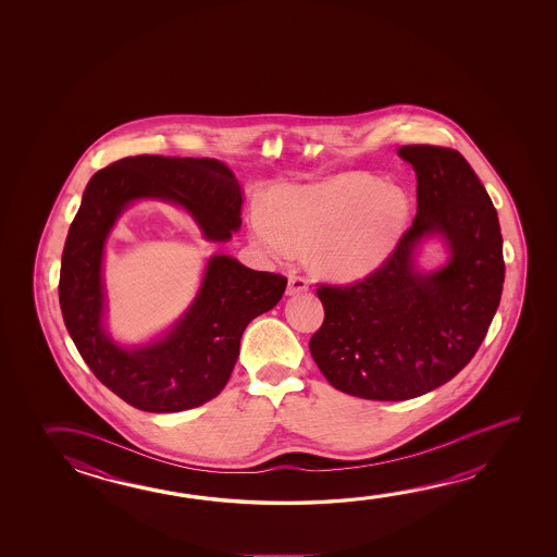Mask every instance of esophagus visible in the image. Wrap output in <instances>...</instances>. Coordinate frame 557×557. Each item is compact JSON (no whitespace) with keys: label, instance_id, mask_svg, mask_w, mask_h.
I'll list each match as a JSON object with an SVG mask.
<instances>
[{"label":"esophagus","instance_id":"obj_1","mask_svg":"<svg viewBox=\"0 0 557 557\" xmlns=\"http://www.w3.org/2000/svg\"><path fill=\"white\" fill-rule=\"evenodd\" d=\"M309 292V282L302 275H289V283H287V295H299V293Z\"/></svg>","mask_w":557,"mask_h":557}]
</instances>
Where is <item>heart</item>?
I'll return each instance as SVG.
<instances>
[{
    "instance_id": "b5f03b06",
    "label": "heart",
    "mask_w": 557,
    "mask_h": 557,
    "mask_svg": "<svg viewBox=\"0 0 557 557\" xmlns=\"http://www.w3.org/2000/svg\"><path fill=\"white\" fill-rule=\"evenodd\" d=\"M410 201L396 186L366 173L339 174L314 184H287L270 191L265 213L252 210L250 235L275 258L312 252L332 280L373 272L398 243Z\"/></svg>"
}]
</instances>
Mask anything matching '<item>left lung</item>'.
<instances>
[{
	"label": "left lung",
	"mask_w": 557,
	"mask_h": 557,
	"mask_svg": "<svg viewBox=\"0 0 557 557\" xmlns=\"http://www.w3.org/2000/svg\"><path fill=\"white\" fill-rule=\"evenodd\" d=\"M418 178V213L379 270L317 289L324 322L310 356L334 388L366 400H410L460 373L502 301L503 237L492 198L456 149L404 146ZM441 234L449 262L414 270L423 237Z\"/></svg>",
	"instance_id": "obj_1"
}]
</instances>
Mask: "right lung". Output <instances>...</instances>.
<instances>
[{
    "mask_svg": "<svg viewBox=\"0 0 557 557\" xmlns=\"http://www.w3.org/2000/svg\"><path fill=\"white\" fill-rule=\"evenodd\" d=\"M141 198L181 206L215 243L228 240L243 223V190L227 164L191 157L120 159L92 174L83 191L62 255L60 307L83 361L109 391L137 410H190L225 388L248 322L274 309L287 277L213 256L198 297L166 336L134 349L119 346L102 326V252L120 213Z\"/></svg>",
    "mask_w": 557,
    "mask_h": 557,
    "instance_id": "obj_1",
    "label": "right lung"
}]
</instances>
